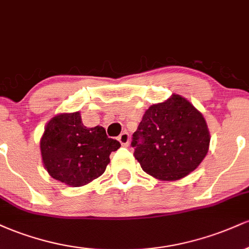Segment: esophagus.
<instances>
[{
  "mask_svg": "<svg viewBox=\"0 0 249 249\" xmlns=\"http://www.w3.org/2000/svg\"><path fill=\"white\" fill-rule=\"evenodd\" d=\"M118 141L121 142L122 145H124V146H127L128 142H130V134H128L126 131H124V132L119 134Z\"/></svg>",
  "mask_w": 249,
  "mask_h": 249,
  "instance_id": "esophagus-1",
  "label": "esophagus"
}]
</instances>
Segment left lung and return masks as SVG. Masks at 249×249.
Instances as JSON below:
<instances>
[{
  "label": "left lung",
  "mask_w": 249,
  "mask_h": 249,
  "mask_svg": "<svg viewBox=\"0 0 249 249\" xmlns=\"http://www.w3.org/2000/svg\"><path fill=\"white\" fill-rule=\"evenodd\" d=\"M131 145L145 172L161 180H178L204 160L210 132L201 113L187 99L173 95L148 107Z\"/></svg>",
  "instance_id": "1"
}]
</instances>
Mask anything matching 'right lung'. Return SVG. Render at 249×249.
I'll return each mask as SVG.
<instances>
[{"label":"right lung","mask_w":249,"mask_h":249,"mask_svg":"<svg viewBox=\"0 0 249 249\" xmlns=\"http://www.w3.org/2000/svg\"><path fill=\"white\" fill-rule=\"evenodd\" d=\"M119 147L121 142L108 138L103 126H84L79 112L53 117L41 139L44 167L53 179L72 187L101 177L111 152Z\"/></svg>","instance_id":"1"}]
</instances>
